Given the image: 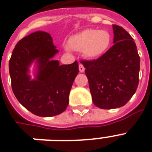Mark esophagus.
Segmentation results:
<instances>
[{"instance_id": "obj_1", "label": "esophagus", "mask_w": 152, "mask_h": 152, "mask_svg": "<svg viewBox=\"0 0 152 152\" xmlns=\"http://www.w3.org/2000/svg\"><path fill=\"white\" fill-rule=\"evenodd\" d=\"M85 70H86L85 66H84L82 64H79V71H80V72L83 73L84 71H85Z\"/></svg>"}]
</instances>
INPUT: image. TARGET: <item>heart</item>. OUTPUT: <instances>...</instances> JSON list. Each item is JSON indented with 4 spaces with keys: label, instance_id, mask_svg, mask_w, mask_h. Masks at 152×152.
<instances>
[{
    "label": "heart",
    "instance_id": "1",
    "mask_svg": "<svg viewBox=\"0 0 152 152\" xmlns=\"http://www.w3.org/2000/svg\"><path fill=\"white\" fill-rule=\"evenodd\" d=\"M112 42L110 33L105 30L90 28L74 35L69 39L70 48L83 52L88 58L101 56L110 48Z\"/></svg>",
    "mask_w": 152,
    "mask_h": 152
}]
</instances>
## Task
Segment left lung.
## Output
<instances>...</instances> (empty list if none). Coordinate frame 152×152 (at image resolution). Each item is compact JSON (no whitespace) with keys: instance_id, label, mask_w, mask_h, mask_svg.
<instances>
[{"instance_id":"8db88e82","label":"left lung","mask_w":152,"mask_h":152,"mask_svg":"<svg viewBox=\"0 0 152 152\" xmlns=\"http://www.w3.org/2000/svg\"><path fill=\"white\" fill-rule=\"evenodd\" d=\"M114 45L93 60L81 61L86 68L93 104L101 109L124 106L139 83L140 56L133 37L113 25Z\"/></svg>"}]
</instances>
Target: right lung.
Returning <instances> with one entry per match:
<instances>
[{
  "label": "right lung",
  "instance_id": "add662e5",
  "mask_svg": "<svg viewBox=\"0 0 152 152\" xmlns=\"http://www.w3.org/2000/svg\"><path fill=\"white\" fill-rule=\"evenodd\" d=\"M49 34L36 31L21 39L9 60L12 88L16 99L28 110L41 117L61 114L69 104V94L78 74L77 61L59 65L52 59L59 51ZM37 64L35 78L28 75V67Z\"/></svg>",
  "mask_w": 152,
  "mask_h": 152
}]
</instances>
